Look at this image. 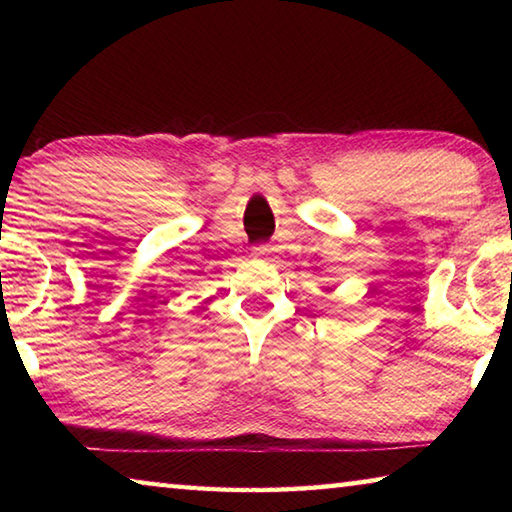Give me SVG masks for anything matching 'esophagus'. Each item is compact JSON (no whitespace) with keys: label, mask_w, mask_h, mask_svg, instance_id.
I'll use <instances>...</instances> for the list:
<instances>
[{"label":"esophagus","mask_w":512,"mask_h":512,"mask_svg":"<svg viewBox=\"0 0 512 512\" xmlns=\"http://www.w3.org/2000/svg\"><path fill=\"white\" fill-rule=\"evenodd\" d=\"M253 255H255V257H266V255H268V248H266V246H255V248H253Z\"/></svg>","instance_id":"esophagus-1"}]
</instances>
